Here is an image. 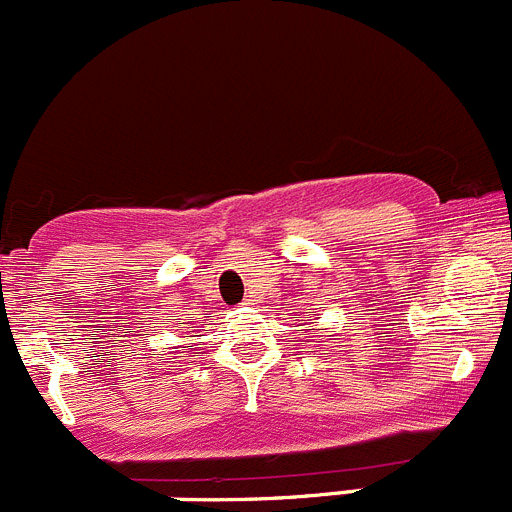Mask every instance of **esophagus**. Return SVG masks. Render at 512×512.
Returning <instances> with one entry per match:
<instances>
[{
	"label": "esophagus",
	"mask_w": 512,
	"mask_h": 512,
	"mask_svg": "<svg viewBox=\"0 0 512 512\" xmlns=\"http://www.w3.org/2000/svg\"><path fill=\"white\" fill-rule=\"evenodd\" d=\"M245 305H250V300H245Z\"/></svg>",
	"instance_id": "obj_1"
}]
</instances>
